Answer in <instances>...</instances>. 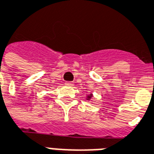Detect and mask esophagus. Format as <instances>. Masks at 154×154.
I'll list each match as a JSON object with an SVG mask.
<instances>
[{"label": "esophagus", "instance_id": "34e87169", "mask_svg": "<svg viewBox=\"0 0 154 154\" xmlns=\"http://www.w3.org/2000/svg\"><path fill=\"white\" fill-rule=\"evenodd\" d=\"M65 85L67 86V87H72V86H73V82H67L65 83Z\"/></svg>", "mask_w": 154, "mask_h": 154}]
</instances>
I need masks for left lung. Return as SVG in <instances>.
Wrapping results in <instances>:
<instances>
[{"label":"left lung","mask_w":154,"mask_h":154,"mask_svg":"<svg viewBox=\"0 0 154 154\" xmlns=\"http://www.w3.org/2000/svg\"><path fill=\"white\" fill-rule=\"evenodd\" d=\"M91 97H92V94H90V95H87V100H90L91 99Z\"/></svg>","instance_id":"left-lung-1"}]
</instances>
